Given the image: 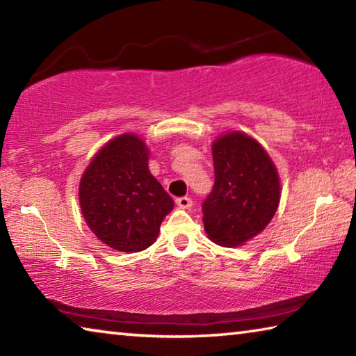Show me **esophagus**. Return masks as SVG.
I'll return each mask as SVG.
<instances>
[{
    "label": "esophagus",
    "mask_w": 356,
    "mask_h": 356,
    "mask_svg": "<svg viewBox=\"0 0 356 356\" xmlns=\"http://www.w3.org/2000/svg\"><path fill=\"white\" fill-rule=\"evenodd\" d=\"M176 204L179 206V209H184V210H186V209H190V207L193 206V201L190 200L188 196H184V197H177V200H176Z\"/></svg>",
    "instance_id": "esophagus-1"
}]
</instances>
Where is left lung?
Segmentation results:
<instances>
[{"label": "left lung", "mask_w": 356, "mask_h": 356, "mask_svg": "<svg viewBox=\"0 0 356 356\" xmlns=\"http://www.w3.org/2000/svg\"><path fill=\"white\" fill-rule=\"evenodd\" d=\"M215 185L202 204L207 237L226 248L261 234L276 213L280 174L261 143L245 131H227L212 143Z\"/></svg>", "instance_id": "1"}]
</instances>
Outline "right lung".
<instances>
[{"label": "right lung", "instance_id": "add662e5", "mask_svg": "<svg viewBox=\"0 0 356 356\" xmlns=\"http://www.w3.org/2000/svg\"><path fill=\"white\" fill-rule=\"evenodd\" d=\"M81 213L102 243L122 252L149 248L174 201L149 171V147L136 134L108 141L78 186Z\"/></svg>", "mask_w": 356, "mask_h": 356}]
</instances>
